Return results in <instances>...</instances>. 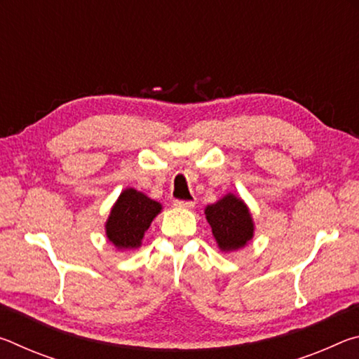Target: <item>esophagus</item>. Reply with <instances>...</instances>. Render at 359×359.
Listing matches in <instances>:
<instances>
[{
    "label": "esophagus",
    "mask_w": 359,
    "mask_h": 359,
    "mask_svg": "<svg viewBox=\"0 0 359 359\" xmlns=\"http://www.w3.org/2000/svg\"><path fill=\"white\" fill-rule=\"evenodd\" d=\"M174 205L179 209H191L194 208V201H182V199H177V201H174Z\"/></svg>",
    "instance_id": "1"
}]
</instances>
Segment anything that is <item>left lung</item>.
Returning <instances> with one entry per match:
<instances>
[{
	"instance_id": "1",
	"label": "left lung",
	"mask_w": 359,
	"mask_h": 359,
	"mask_svg": "<svg viewBox=\"0 0 359 359\" xmlns=\"http://www.w3.org/2000/svg\"><path fill=\"white\" fill-rule=\"evenodd\" d=\"M212 234L222 252H233L245 247L253 238V218L247 204L233 193L210 204L204 210Z\"/></svg>"
}]
</instances>
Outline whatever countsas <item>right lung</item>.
Returning a JSON list of instances; mask_svg holds the SVG:
<instances>
[{
	"instance_id": "obj_1",
	"label": "right lung",
	"mask_w": 359,
	"mask_h": 359,
	"mask_svg": "<svg viewBox=\"0 0 359 359\" xmlns=\"http://www.w3.org/2000/svg\"><path fill=\"white\" fill-rule=\"evenodd\" d=\"M161 204L144 193L126 188L112 205L106 222V236L117 250H135L141 247L145 231L161 212Z\"/></svg>"
}]
</instances>
